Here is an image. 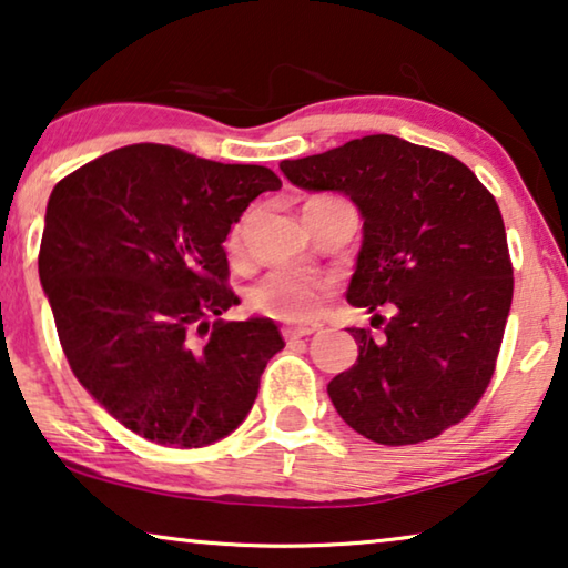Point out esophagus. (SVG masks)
Listing matches in <instances>:
<instances>
[{
  "mask_svg": "<svg viewBox=\"0 0 568 568\" xmlns=\"http://www.w3.org/2000/svg\"><path fill=\"white\" fill-rule=\"evenodd\" d=\"M316 334V326H285L283 328V336L287 342H293V338H303V336H311Z\"/></svg>",
  "mask_w": 568,
  "mask_h": 568,
  "instance_id": "1",
  "label": "esophagus"
}]
</instances>
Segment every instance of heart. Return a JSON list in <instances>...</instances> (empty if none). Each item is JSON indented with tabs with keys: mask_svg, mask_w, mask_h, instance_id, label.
Instances as JSON below:
<instances>
[{
	"mask_svg": "<svg viewBox=\"0 0 568 568\" xmlns=\"http://www.w3.org/2000/svg\"><path fill=\"white\" fill-rule=\"evenodd\" d=\"M244 224L232 232V244L242 242ZM332 285L324 277L303 273V270H273L250 291V306L262 316L285 321V324H303L313 321L324 308Z\"/></svg>",
	"mask_w": 568,
	"mask_h": 568,
	"instance_id": "b5f03b06",
	"label": "heart"
}]
</instances>
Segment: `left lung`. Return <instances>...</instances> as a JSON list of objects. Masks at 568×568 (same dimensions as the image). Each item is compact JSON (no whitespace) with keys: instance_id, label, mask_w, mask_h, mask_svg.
Here are the masks:
<instances>
[{"instance_id":"left-lung-1","label":"left lung","mask_w":568,"mask_h":568,"mask_svg":"<svg viewBox=\"0 0 568 568\" xmlns=\"http://www.w3.org/2000/svg\"><path fill=\"white\" fill-rule=\"evenodd\" d=\"M287 181L342 191L365 219L346 301L375 313L349 328L354 365L328 397L369 442L408 446L442 436L481 400L495 375L513 303L500 206L462 160L393 134L283 160Z\"/></svg>"}]
</instances>
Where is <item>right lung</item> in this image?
<instances>
[{"label":"right lung","mask_w":568,"mask_h":568,"mask_svg":"<svg viewBox=\"0 0 568 568\" xmlns=\"http://www.w3.org/2000/svg\"><path fill=\"white\" fill-rule=\"evenodd\" d=\"M265 165H226L140 142L65 175L50 193L38 270L79 383L148 442L199 448L230 436L285 346L240 303L224 240Z\"/></svg>","instance_id":"obj_1"}]
</instances>
